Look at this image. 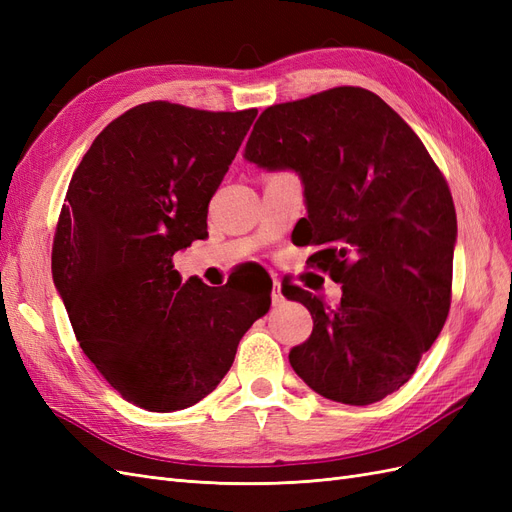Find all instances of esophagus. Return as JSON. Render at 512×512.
<instances>
[{"label":"esophagus","instance_id":"1","mask_svg":"<svg viewBox=\"0 0 512 512\" xmlns=\"http://www.w3.org/2000/svg\"><path fill=\"white\" fill-rule=\"evenodd\" d=\"M271 297H273V303H275V305H280V303L284 301V294H282V284H280V280H273Z\"/></svg>","mask_w":512,"mask_h":512}]
</instances>
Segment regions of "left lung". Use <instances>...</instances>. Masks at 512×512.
<instances>
[{"label":"left lung","mask_w":512,"mask_h":512,"mask_svg":"<svg viewBox=\"0 0 512 512\" xmlns=\"http://www.w3.org/2000/svg\"><path fill=\"white\" fill-rule=\"evenodd\" d=\"M245 160L294 170L305 188L301 245L342 284L324 307L299 286L286 297L314 318L288 354L322 397L367 406L404 386L436 342L453 286L457 215L451 190L408 123L374 91L333 87L262 111Z\"/></svg>","instance_id":"1"}]
</instances>
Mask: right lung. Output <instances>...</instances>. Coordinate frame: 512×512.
<instances>
[{
    "mask_svg": "<svg viewBox=\"0 0 512 512\" xmlns=\"http://www.w3.org/2000/svg\"><path fill=\"white\" fill-rule=\"evenodd\" d=\"M138 104L96 136L61 207L51 269L76 339L123 399L198 404L226 376L271 290L181 284L173 256L207 237L209 200L256 119Z\"/></svg>",
    "mask_w": 512,
    "mask_h": 512,
    "instance_id": "obj_1",
    "label": "right lung"
}]
</instances>
